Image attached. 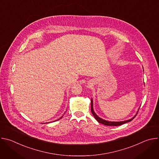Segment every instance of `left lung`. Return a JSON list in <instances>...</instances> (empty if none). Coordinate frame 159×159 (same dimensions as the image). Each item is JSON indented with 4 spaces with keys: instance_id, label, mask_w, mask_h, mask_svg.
<instances>
[{
    "instance_id": "8db88e82",
    "label": "left lung",
    "mask_w": 159,
    "mask_h": 159,
    "mask_svg": "<svg viewBox=\"0 0 159 159\" xmlns=\"http://www.w3.org/2000/svg\"><path fill=\"white\" fill-rule=\"evenodd\" d=\"M91 112H92V114L93 115L94 117L95 118V119L100 123H102L104 125H106V126H120V125H121L123 124H125L126 123H128V122H129L131 121V120H133L135 116H137V115L138 114V112L139 111H137V114H136L132 118L129 119V120H125V121H106L105 120H103L102 118H101L100 117H99L97 115L96 113L94 112V108H93V99H91Z\"/></svg>"
}]
</instances>
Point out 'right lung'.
I'll use <instances>...</instances> for the list:
<instances>
[{
  "mask_svg": "<svg viewBox=\"0 0 159 159\" xmlns=\"http://www.w3.org/2000/svg\"><path fill=\"white\" fill-rule=\"evenodd\" d=\"M62 117H63V116H61V118H60V119H61V118H62ZM60 119H58V120H60Z\"/></svg>",
  "mask_w": 159,
  "mask_h": 159,
  "instance_id": "right-lung-1",
  "label": "right lung"
}]
</instances>
